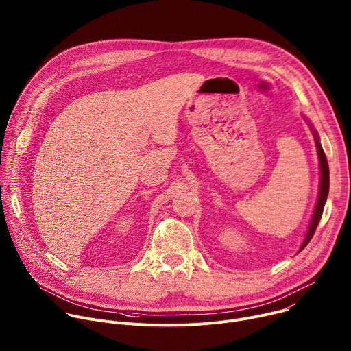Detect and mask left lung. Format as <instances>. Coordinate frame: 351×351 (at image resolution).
<instances>
[{
	"instance_id": "8db88e82",
	"label": "left lung",
	"mask_w": 351,
	"mask_h": 351,
	"mask_svg": "<svg viewBox=\"0 0 351 351\" xmlns=\"http://www.w3.org/2000/svg\"><path fill=\"white\" fill-rule=\"evenodd\" d=\"M314 131V130H313ZM314 135H315V142H317V147H318V156H319V163H321V188H319V197H318V202H317V206H315V212H314V216H313V220H311V224L308 227V232L305 236V240L300 248L304 250L308 243L311 241V239H313L314 232L318 227V223L322 217V212H324V208H325V202H326V198H328V192H329V166H328V160H326V156H325V152L319 143V138H318V134L314 131Z\"/></svg>"
}]
</instances>
